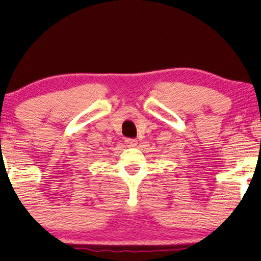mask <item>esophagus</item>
<instances>
[{
  "mask_svg": "<svg viewBox=\"0 0 261 261\" xmlns=\"http://www.w3.org/2000/svg\"><path fill=\"white\" fill-rule=\"evenodd\" d=\"M125 143L127 144V147H136L137 146V140H135V138H126L125 140Z\"/></svg>",
  "mask_w": 261,
  "mask_h": 261,
  "instance_id": "34e87169",
  "label": "esophagus"
}]
</instances>
